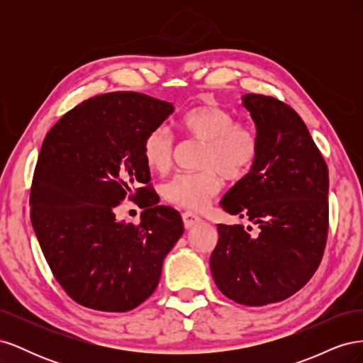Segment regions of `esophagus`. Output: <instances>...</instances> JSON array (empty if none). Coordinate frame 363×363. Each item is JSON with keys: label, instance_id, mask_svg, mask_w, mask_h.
<instances>
[{"label": "esophagus", "instance_id": "esophagus-1", "mask_svg": "<svg viewBox=\"0 0 363 363\" xmlns=\"http://www.w3.org/2000/svg\"><path fill=\"white\" fill-rule=\"evenodd\" d=\"M182 216H183V224L186 228H192L201 221V218L192 212H184Z\"/></svg>", "mask_w": 363, "mask_h": 363}]
</instances>
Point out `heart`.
<instances>
[{"instance_id":"1","label":"heart","mask_w":363,"mask_h":363,"mask_svg":"<svg viewBox=\"0 0 363 363\" xmlns=\"http://www.w3.org/2000/svg\"><path fill=\"white\" fill-rule=\"evenodd\" d=\"M184 135L204 144L199 172H182L163 184L162 195L168 203L203 211L223 189V176L240 180L252 169L260 155V136L255 125L213 104L195 107L180 121ZM147 167L168 172L174 156V138L167 127L151 130L142 144Z\"/></svg>"}]
</instances>
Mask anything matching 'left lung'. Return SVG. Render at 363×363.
Listing matches in <instances>:
<instances>
[{
	"mask_svg": "<svg viewBox=\"0 0 363 363\" xmlns=\"http://www.w3.org/2000/svg\"><path fill=\"white\" fill-rule=\"evenodd\" d=\"M260 155L221 207L251 227L218 225L211 269L218 289L244 306L289 298L312 279L328 235V169L300 115L274 96L247 94Z\"/></svg>",
	"mask_w": 363,
	"mask_h": 363,
	"instance_id": "obj_1",
	"label": "left lung"
}]
</instances>
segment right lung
<instances>
[{
	"label": "right lung",
	"instance_id": "obj_1",
	"mask_svg": "<svg viewBox=\"0 0 363 363\" xmlns=\"http://www.w3.org/2000/svg\"><path fill=\"white\" fill-rule=\"evenodd\" d=\"M172 112L145 94L108 92L65 113L43 140L30 218L54 279L75 303L127 312L156 291L183 221L157 206L142 144ZM125 198L145 211L139 225L116 221Z\"/></svg>",
	"mask_w": 363,
	"mask_h": 363
}]
</instances>
